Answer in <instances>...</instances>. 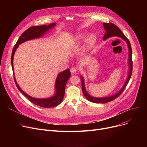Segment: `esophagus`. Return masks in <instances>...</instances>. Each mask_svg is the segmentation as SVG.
Wrapping results in <instances>:
<instances>
[{"instance_id":"obj_1","label":"esophagus","mask_w":147,"mask_h":147,"mask_svg":"<svg viewBox=\"0 0 147 147\" xmlns=\"http://www.w3.org/2000/svg\"><path fill=\"white\" fill-rule=\"evenodd\" d=\"M77 71H78V68H77L73 67L70 68V72L71 74H76L77 73Z\"/></svg>"}]
</instances>
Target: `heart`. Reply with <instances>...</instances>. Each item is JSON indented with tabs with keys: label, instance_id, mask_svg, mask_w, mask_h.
I'll return each mask as SVG.
<instances>
[{
	"label": "heart",
	"instance_id": "obj_1",
	"mask_svg": "<svg viewBox=\"0 0 147 147\" xmlns=\"http://www.w3.org/2000/svg\"><path fill=\"white\" fill-rule=\"evenodd\" d=\"M81 37L83 38H84V36H82ZM95 40H96L95 36L94 35V34H91L90 36H89L88 39V43L89 45H93L94 43Z\"/></svg>",
	"mask_w": 147,
	"mask_h": 147
}]
</instances>
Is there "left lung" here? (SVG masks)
Instances as JSON below:
<instances>
[{"label": "left lung", "mask_w": 147, "mask_h": 147, "mask_svg": "<svg viewBox=\"0 0 147 147\" xmlns=\"http://www.w3.org/2000/svg\"><path fill=\"white\" fill-rule=\"evenodd\" d=\"M103 26L104 27L106 31V33L104 36L103 37V40H105L107 38H109L112 36H118L123 38V40L126 42L128 45V48H129V76L128 78L127 79V80L125 84V85L123 86V87L121 88V89L116 94H115L113 96H109V97H106V98H95V97H92L90 95H89L85 89V87H84V79L83 78V77L81 76V82H82V92L83 94L84 95V96L86 97L87 99H88L89 101L92 102H95V103H107L110 102L111 101H113L115 99H116L117 97H119L123 90H125V89L126 87V85L127 84L131 76H132V68H133V62H132V48H131V45L130 43V42L129 41L128 38L125 36V34L122 33L121 31L120 30V28L116 26L113 23L109 22V23H103Z\"/></svg>", "instance_id": "obj_1"}]
</instances>
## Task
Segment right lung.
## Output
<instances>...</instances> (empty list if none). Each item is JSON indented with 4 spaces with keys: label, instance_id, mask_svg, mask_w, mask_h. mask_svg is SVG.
I'll return each mask as SVG.
<instances>
[{
    "label": "right lung",
    "instance_id": "add662e5",
    "mask_svg": "<svg viewBox=\"0 0 147 147\" xmlns=\"http://www.w3.org/2000/svg\"><path fill=\"white\" fill-rule=\"evenodd\" d=\"M55 25H56V22H53V23H52V24H50L48 26L43 25V26H33L32 27H30L29 28H28L21 34V36L18 38L17 42L14 46L12 52L11 64H12L13 71V55H14L15 52L16 51L17 48L18 47L19 45L21 44L23 42H24L25 41L41 37L45 32H47V31L50 28L53 27ZM70 75L71 74H70V72H69V69H67L66 70L60 73L57 77L56 82H55L56 93L55 95L51 98H46V99H38V98H34L29 96L28 95L26 94L24 91H22V89L20 88L19 85L16 82V80H15V76H13V79H14L15 84H16L18 89L31 102L34 104L36 105L44 107V108H52V107H54L58 105L62 102V101H63L64 96V94H65V88L66 86V83L68 80L69 79V77H70Z\"/></svg>",
    "mask_w": 147,
    "mask_h": 147
}]
</instances>
